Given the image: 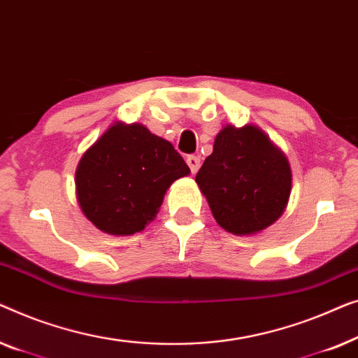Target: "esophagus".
<instances>
[{
  "mask_svg": "<svg viewBox=\"0 0 358 358\" xmlns=\"http://www.w3.org/2000/svg\"><path fill=\"white\" fill-rule=\"evenodd\" d=\"M186 164H188L191 173H196L199 170L201 160H199L198 155H188V157H186Z\"/></svg>",
  "mask_w": 358,
  "mask_h": 358,
  "instance_id": "1",
  "label": "esophagus"
}]
</instances>
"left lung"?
<instances>
[{
	"mask_svg": "<svg viewBox=\"0 0 358 358\" xmlns=\"http://www.w3.org/2000/svg\"><path fill=\"white\" fill-rule=\"evenodd\" d=\"M220 227L235 235L268 229L289 203V160L259 128L229 124L215 136L214 150L196 175Z\"/></svg>",
	"mask_w": 358,
	"mask_h": 358,
	"instance_id": "1",
	"label": "left lung"
}]
</instances>
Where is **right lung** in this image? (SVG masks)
<instances>
[{"label": "right lung", "instance_id": "add662e5", "mask_svg": "<svg viewBox=\"0 0 358 358\" xmlns=\"http://www.w3.org/2000/svg\"><path fill=\"white\" fill-rule=\"evenodd\" d=\"M188 173L169 141L139 123H115L80 157L76 194L99 230L133 235L152 222L170 185Z\"/></svg>", "mask_w": 358, "mask_h": 358}]
</instances>
